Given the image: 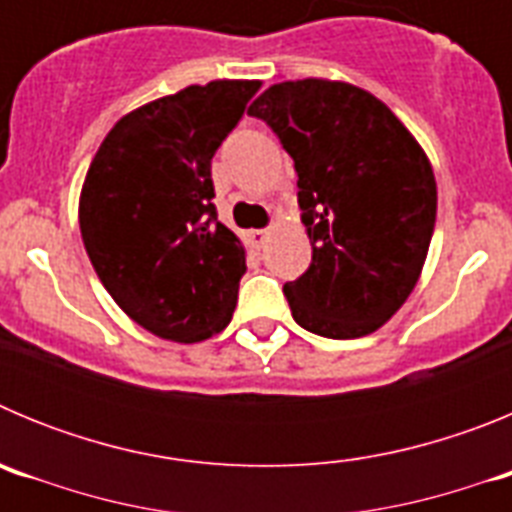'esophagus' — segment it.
Segmentation results:
<instances>
[{
	"label": "esophagus",
	"instance_id": "obj_1",
	"mask_svg": "<svg viewBox=\"0 0 512 512\" xmlns=\"http://www.w3.org/2000/svg\"><path fill=\"white\" fill-rule=\"evenodd\" d=\"M269 233L271 230L269 228H261V230H251V233H248V238H251V243L256 248H261L266 243V238H269Z\"/></svg>",
	"mask_w": 512,
	"mask_h": 512
}]
</instances>
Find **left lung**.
Listing matches in <instances>:
<instances>
[{
	"label": "left lung",
	"instance_id": "left-lung-1",
	"mask_svg": "<svg viewBox=\"0 0 512 512\" xmlns=\"http://www.w3.org/2000/svg\"><path fill=\"white\" fill-rule=\"evenodd\" d=\"M295 158L310 269L284 284L297 325L361 338L405 305L436 225V176L415 135L366 89L295 79L248 107Z\"/></svg>",
	"mask_w": 512,
	"mask_h": 512
}]
</instances>
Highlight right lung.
Returning <instances> with one entry per match:
<instances>
[{"mask_svg": "<svg viewBox=\"0 0 512 512\" xmlns=\"http://www.w3.org/2000/svg\"><path fill=\"white\" fill-rule=\"evenodd\" d=\"M256 79H215L122 115L79 194L81 241L130 320L176 343L228 328L246 246L215 215L212 156L243 117Z\"/></svg>", "mask_w": 512, "mask_h": 512, "instance_id": "add662e5", "label": "right lung"}]
</instances>
